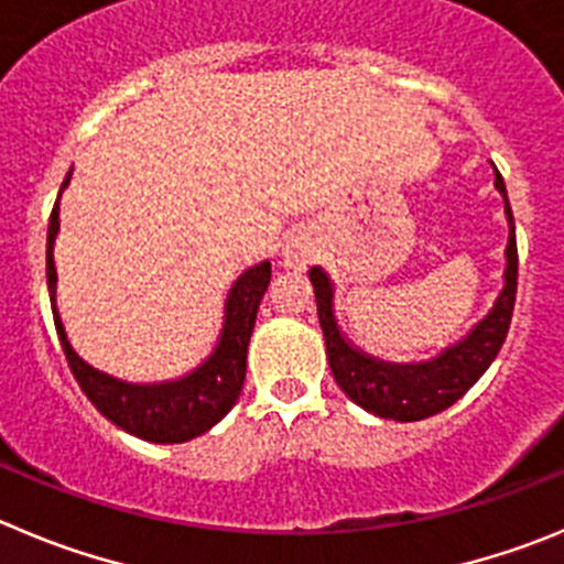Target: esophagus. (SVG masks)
I'll use <instances>...</instances> for the list:
<instances>
[{
  "mask_svg": "<svg viewBox=\"0 0 564 564\" xmlns=\"http://www.w3.org/2000/svg\"><path fill=\"white\" fill-rule=\"evenodd\" d=\"M283 261H286V267H294V270H306L308 250L303 245H289L283 250Z\"/></svg>",
  "mask_w": 564,
  "mask_h": 564,
  "instance_id": "esophagus-1",
  "label": "esophagus"
}]
</instances>
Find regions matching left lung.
Returning <instances> with one entry per match:
<instances>
[{
  "label": "left lung",
  "instance_id": "left-lung-1",
  "mask_svg": "<svg viewBox=\"0 0 564 564\" xmlns=\"http://www.w3.org/2000/svg\"><path fill=\"white\" fill-rule=\"evenodd\" d=\"M496 188L503 194L509 219L503 292L498 294L492 312L473 328L467 339L448 347L445 354L425 365H392V361H381L350 345L347 336L341 334L334 312V283L319 267L308 270L314 294H317L319 328L325 334L330 372H334L336 383L345 389L347 398L367 412L398 420V423H414V420L440 414L454 406L484 376V370L496 361L498 350L507 339L509 323H512L514 292H518V241H514V219L501 172H496Z\"/></svg>",
  "mask_w": 564,
  "mask_h": 564
}]
</instances>
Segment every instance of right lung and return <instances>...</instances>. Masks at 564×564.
Instances as JSON below:
<instances>
[{"label": "right lung", "mask_w": 564, "mask_h": 564, "mask_svg": "<svg viewBox=\"0 0 564 564\" xmlns=\"http://www.w3.org/2000/svg\"><path fill=\"white\" fill-rule=\"evenodd\" d=\"M66 183L68 177L63 181L61 192L66 188ZM57 230H61V205L55 203L50 219V236H46V286H50L52 303H55L57 281L52 247H55ZM270 261H261V264L241 272L239 281L228 292L223 334H219V341L214 347V354L208 356V361H203L197 370L183 376L181 381L158 383V387H135V383L116 381V378L94 370L91 365H86L72 350L55 306H52V317H55L57 339H61L68 367H72L77 383H80L83 392L88 394V401L97 406L99 414H105L110 423L139 436V440L186 442L205 434L210 425H217L234 409L236 398L245 387L247 345H250L261 297L270 286Z\"/></svg>", "instance_id": "1"}]
</instances>
